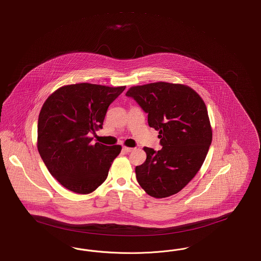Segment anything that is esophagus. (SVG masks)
<instances>
[{"instance_id":"obj_1","label":"esophagus","mask_w":261,"mask_h":261,"mask_svg":"<svg viewBox=\"0 0 261 261\" xmlns=\"http://www.w3.org/2000/svg\"><path fill=\"white\" fill-rule=\"evenodd\" d=\"M135 148H133V147H128V146H123V150L125 151V152H131V151H133Z\"/></svg>"}]
</instances>
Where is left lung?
<instances>
[{
  "mask_svg": "<svg viewBox=\"0 0 261 261\" xmlns=\"http://www.w3.org/2000/svg\"><path fill=\"white\" fill-rule=\"evenodd\" d=\"M147 114L148 125L159 131L160 150L144 147L146 161L136 177L149 196L165 198L185 188L207 156L213 132L203 99L188 85L153 83L126 92Z\"/></svg>",
  "mask_w": 261,
  "mask_h": 261,
  "instance_id": "obj_1",
  "label": "left lung"
}]
</instances>
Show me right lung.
I'll return each instance as SVG.
<instances>
[{
	"mask_svg": "<svg viewBox=\"0 0 261 261\" xmlns=\"http://www.w3.org/2000/svg\"><path fill=\"white\" fill-rule=\"evenodd\" d=\"M126 86L64 85L43 103L38 120V150L49 173L64 188L88 194L101 186L121 146L92 144L103 128L109 106Z\"/></svg>",
	"mask_w": 261,
	"mask_h": 261,
	"instance_id": "add662e5",
	"label": "right lung"
}]
</instances>
